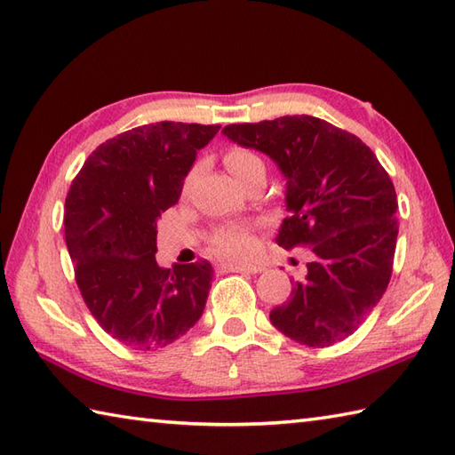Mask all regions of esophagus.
Masks as SVG:
<instances>
[{
    "label": "esophagus",
    "mask_w": 455,
    "mask_h": 455,
    "mask_svg": "<svg viewBox=\"0 0 455 455\" xmlns=\"http://www.w3.org/2000/svg\"><path fill=\"white\" fill-rule=\"evenodd\" d=\"M225 269H228V272H236V274H259L262 272V266H256V264H230V266H225Z\"/></svg>",
    "instance_id": "34e87169"
}]
</instances>
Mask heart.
<instances>
[{
    "instance_id": "1",
    "label": "heart",
    "mask_w": 455,
    "mask_h": 455,
    "mask_svg": "<svg viewBox=\"0 0 455 455\" xmlns=\"http://www.w3.org/2000/svg\"><path fill=\"white\" fill-rule=\"evenodd\" d=\"M225 164L228 172L233 173L240 183L256 172H266L264 160L259 158L256 152L240 147L228 148V152L225 154ZM215 248L220 256L243 259L254 252V240L244 228H227L217 236Z\"/></svg>"
}]
</instances>
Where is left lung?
Listing matches in <instances>:
<instances>
[{"label":"left lung","mask_w":455,"mask_h":455,"mask_svg":"<svg viewBox=\"0 0 455 455\" xmlns=\"http://www.w3.org/2000/svg\"><path fill=\"white\" fill-rule=\"evenodd\" d=\"M225 137L272 158L285 178L287 219L275 243L315 254L269 321L291 340L324 347L354 334L389 285L397 193L370 147L311 115L228 124Z\"/></svg>","instance_id":"left-lung-1"}]
</instances>
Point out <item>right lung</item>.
<instances>
[{"mask_svg":"<svg viewBox=\"0 0 455 455\" xmlns=\"http://www.w3.org/2000/svg\"><path fill=\"white\" fill-rule=\"evenodd\" d=\"M219 129L162 121L121 132L92 152L68 191L64 235L76 283L103 331L132 350L172 344L205 311L211 264L160 267L156 235L197 150Z\"/></svg>","mask_w":455,"mask_h":455,"instance_id":"right-lung-1","label":"right lung"}]
</instances>
